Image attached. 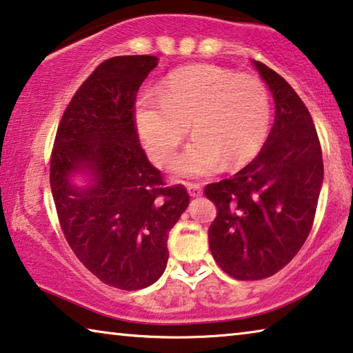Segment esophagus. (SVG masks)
I'll return each instance as SVG.
<instances>
[{"label": "esophagus", "mask_w": 353, "mask_h": 353, "mask_svg": "<svg viewBox=\"0 0 353 353\" xmlns=\"http://www.w3.org/2000/svg\"><path fill=\"white\" fill-rule=\"evenodd\" d=\"M187 190H188V194L192 198H198L203 194V188L196 185V183H187Z\"/></svg>", "instance_id": "esophagus-1"}]
</instances>
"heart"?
Wrapping results in <instances>:
<instances>
[{
	"label": "heart",
	"instance_id": "heart-1",
	"mask_svg": "<svg viewBox=\"0 0 353 353\" xmlns=\"http://www.w3.org/2000/svg\"><path fill=\"white\" fill-rule=\"evenodd\" d=\"M270 117V96L259 78L212 64L172 72L159 97H143L137 108L144 148L161 168L172 163L192 124L196 138L174 166L181 177L248 165L264 148Z\"/></svg>",
	"mask_w": 353,
	"mask_h": 353
}]
</instances>
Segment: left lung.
I'll return each mask as SVG.
<instances>
[{
  "label": "left lung",
  "mask_w": 353,
  "mask_h": 353,
  "mask_svg": "<svg viewBox=\"0 0 353 353\" xmlns=\"http://www.w3.org/2000/svg\"><path fill=\"white\" fill-rule=\"evenodd\" d=\"M253 64L275 100V122L251 163L204 190L216 205L209 228L212 256L240 281L275 275L294 259L312 228L323 182L310 111L281 75L259 61Z\"/></svg>",
  "instance_id": "1"
}]
</instances>
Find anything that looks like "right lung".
<instances>
[{
  "label": "right lung",
  "instance_id": "obj_1",
  "mask_svg": "<svg viewBox=\"0 0 353 353\" xmlns=\"http://www.w3.org/2000/svg\"><path fill=\"white\" fill-rule=\"evenodd\" d=\"M157 64L149 54L103 61L67 105L50 165L67 243L92 275L124 290L163 275L168 234L190 203L185 187L165 185L137 133V92Z\"/></svg>",
  "mask_w": 353,
  "mask_h": 353
}]
</instances>
